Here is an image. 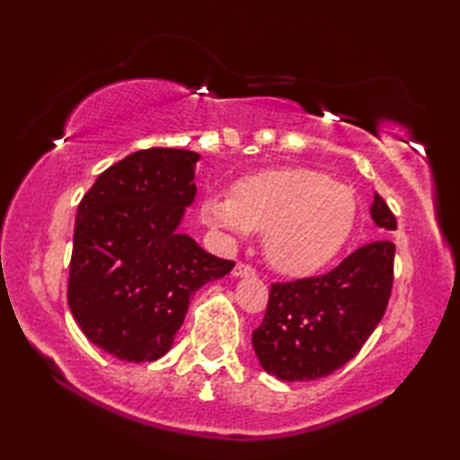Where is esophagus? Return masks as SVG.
Segmentation results:
<instances>
[{
	"mask_svg": "<svg viewBox=\"0 0 460 460\" xmlns=\"http://www.w3.org/2000/svg\"><path fill=\"white\" fill-rule=\"evenodd\" d=\"M233 276H256V268L245 264V261H239V264L233 268Z\"/></svg>",
	"mask_w": 460,
	"mask_h": 460,
	"instance_id": "obj_1",
	"label": "esophagus"
}]
</instances>
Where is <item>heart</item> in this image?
Wrapping results in <instances>:
<instances>
[{"instance_id":"b5f03b06","label":"heart","mask_w":460,"mask_h":460,"mask_svg":"<svg viewBox=\"0 0 460 460\" xmlns=\"http://www.w3.org/2000/svg\"><path fill=\"white\" fill-rule=\"evenodd\" d=\"M202 218L229 235L264 231L270 264L287 274H305L344 245L354 227L356 194L322 172L280 167L235 181L231 199H207Z\"/></svg>"}]
</instances>
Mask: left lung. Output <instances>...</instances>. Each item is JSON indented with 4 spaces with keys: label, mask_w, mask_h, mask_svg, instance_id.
<instances>
[{
    "label": "left lung",
    "mask_w": 460,
    "mask_h": 460,
    "mask_svg": "<svg viewBox=\"0 0 460 460\" xmlns=\"http://www.w3.org/2000/svg\"><path fill=\"white\" fill-rule=\"evenodd\" d=\"M370 215L381 229H397L381 194ZM393 266L395 243L381 239L330 272L270 284L266 315L252 333L261 368L280 381H313L352 360L387 311Z\"/></svg>",
    "instance_id": "8db88e82"
}]
</instances>
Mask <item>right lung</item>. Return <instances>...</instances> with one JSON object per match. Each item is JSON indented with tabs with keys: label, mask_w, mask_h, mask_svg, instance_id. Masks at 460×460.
Returning <instances> with one entry per match:
<instances>
[{
	"label": "right lung",
	"mask_w": 460,
	"mask_h": 460,
	"mask_svg": "<svg viewBox=\"0 0 460 460\" xmlns=\"http://www.w3.org/2000/svg\"><path fill=\"white\" fill-rule=\"evenodd\" d=\"M199 153L151 147L102 172L77 207L67 301L85 338L128 362L173 344L192 295L235 261L178 231Z\"/></svg>",
	"instance_id": "1"
}]
</instances>
